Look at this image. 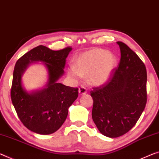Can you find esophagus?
Segmentation results:
<instances>
[{
  "label": "esophagus",
  "instance_id": "1",
  "mask_svg": "<svg viewBox=\"0 0 159 159\" xmlns=\"http://www.w3.org/2000/svg\"><path fill=\"white\" fill-rule=\"evenodd\" d=\"M86 93H87V90H86V89H85V88H84V86H81V87L79 88V93L80 95L86 94Z\"/></svg>",
  "mask_w": 159,
  "mask_h": 159
}]
</instances>
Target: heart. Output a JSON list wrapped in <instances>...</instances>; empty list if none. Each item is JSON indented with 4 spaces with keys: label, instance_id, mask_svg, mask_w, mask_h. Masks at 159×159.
Segmentation results:
<instances>
[{
    "label": "heart",
    "instance_id": "b5f03b06",
    "mask_svg": "<svg viewBox=\"0 0 159 159\" xmlns=\"http://www.w3.org/2000/svg\"><path fill=\"white\" fill-rule=\"evenodd\" d=\"M117 58L103 49H93L75 57L74 66L67 69V74L75 82L88 77L92 85H101L108 81L117 66Z\"/></svg>",
    "mask_w": 159,
    "mask_h": 159
}]
</instances>
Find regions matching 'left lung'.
I'll list each match as a JSON object with an SVG mask.
<instances>
[{
    "mask_svg": "<svg viewBox=\"0 0 159 159\" xmlns=\"http://www.w3.org/2000/svg\"><path fill=\"white\" fill-rule=\"evenodd\" d=\"M121 53L119 66L106 84L90 92L92 118L100 132L120 137L136 125L147 104L145 65L127 44L117 42Z\"/></svg>",
    "mask_w": 159,
    "mask_h": 159,
    "instance_id": "left-lung-1",
    "label": "left lung"
}]
</instances>
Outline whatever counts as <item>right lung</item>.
I'll list each match as a JSON object with an SVG mask.
<instances>
[{"label": "right lung", "mask_w": 159, "mask_h": 159, "mask_svg": "<svg viewBox=\"0 0 159 159\" xmlns=\"http://www.w3.org/2000/svg\"><path fill=\"white\" fill-rule=\"evenodd\" d=\"M66 47L59 51L39 45L20 58L14 68L11 100L17 116L27 129L39 134L57 131L66 120L69 108L78 98L79 89L58 83L64 74L66 59L71 51ZM42 62L47 68L48 80L43 89L28 92L21 78L29 65Z\"/></svg>", "instance_id": "1"}]
</instances>
